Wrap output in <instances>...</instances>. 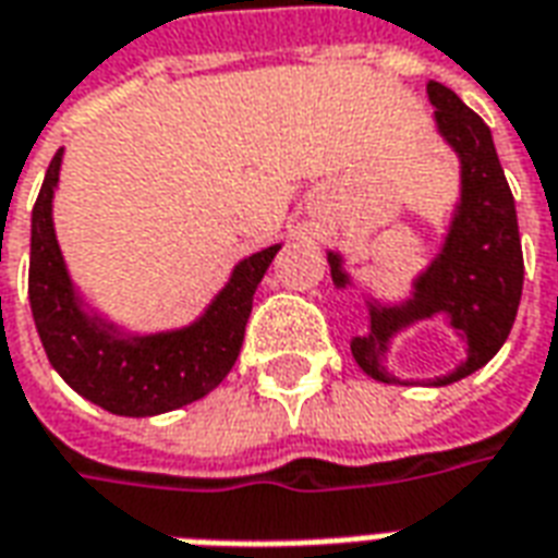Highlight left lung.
<instances>
[{"label":"left lung","mask_w":558,"mask_h":558,"mask_svg":"<svg viewBox=\"0 0 558 558\" xmlns=\"http://www.w3.org/2000/svg\"><path fill=\"white\" fill-rule=\"evenodd\" d=\"M433 125L460 163V194L451 208L439 254L412 278L400 302L359 290L340 251H328V268L338 290H359L367 307V331L350 340L352 359L364 374L388 386H451L481 371L502 350L514 326L523 292V247L517 208L493 146L490 128L454 92L430 80ZM442 318L468 343V359L454 372L433 380H400L387 371V352L398 333L418 322Z\"/></svg>","instance_id":"8db88e82"}]
</instances>
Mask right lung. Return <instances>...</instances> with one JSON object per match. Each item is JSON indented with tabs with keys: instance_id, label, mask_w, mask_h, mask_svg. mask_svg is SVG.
Returning a JSON list of instances; mask_svg holds the SVG:
<instances>
[{
	"instance_id": "right-lung-1",
	"label": "right lung",
	"mask_w": 558,
	"mask_h": 558,
	"mask_svg": "<svg viewBox=\"0 0 558 558\" xmlns=\"http://www.w3.org/2000/svg\"><path fill=\"white\" fill-rule=\"evenodd\" d=\"M62 158L65 148L56 151L44 175L29 251L32 316L53 371L80 398L125 418H151L206 398L239 359L254 292L280 244L239 259L187 326L134 331L95 307L68 271L53 223Z\"/></svg>"
}]
</instances>
